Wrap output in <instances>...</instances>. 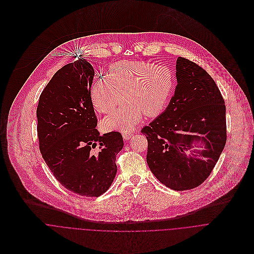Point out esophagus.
Here are the masks:
<instances>
[{
  "label": "esophagus",
  "instance_id": "obj_1",
  "mask_svg": "<svg viewBox=\"0 0 254 254\" xmlns=\"http://www.w3.org/2000/svg\"><path fill=\"white\" fill-rule=\"evenodd\" d=\"M122 135H123V138L125 140H129L133 136V133L132 132H123Z\"/></svg>",
  "mask_w": 254,
  "mask_h": 254
}]
</instances>
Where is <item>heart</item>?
I'll list each match as a JSON object with an SVG mask.
<instances>
[{"instance_id": "obj_1", "label": "heart", "mask_w": 254, "mask_h": 254, "mask_svg": "<svg viewBox=\"0 0 254 254\" xmlns=\"http://www.w3.org/2000/svg\"><path fill=\"white\" fill-rule=\"evenodd\" d=\"M175 84V74L167 66L144 61L119 62L110 67L106 78L93 84L91 102L98 112L108 114L124 98L123 105L102 121V127L106 131H127L139 123L144 114L148 117L161 114Z\"/></svg>"}]
</instances>
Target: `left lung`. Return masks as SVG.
Returning <instances> with one entry per match:
<instances>
[{
  "label": "left lung",
  "mask_w": 254,
  "mask_h": 254,
  "mask_svg": "<svg viewBox=\"0 0 254 254\" xmlns=\"http://www.w3.org/2000/svg\"><path fill=\"white\" fill-rule=\"evenodd\" d=\"M177 86L165 111L142 128L147 164L165 186L183 191L203 183L226 143V107L211 76L178 57ZM198 142V148L194 149Z\"/></svg>",
  "instance_id": "obj_1"
}]
</instances>
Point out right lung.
<instances>
[{"instance_id":"obj_1","label":"right lung","mask_w":254,"mask_h":254,"mask_svg":"<svg viewBox=\"0 0 254 254\" xmlns=\"http://www.w3.org/2000/svg\"><path fill=\"white\" fill-rule=\"evenodd\" d=\"M94 74L83 58L65 65L44 88L37 107L43 159L60 184L84 197H98L109 189L117 172L116 155L124 145L119 132L101 136L96 129Z\"/></svg>"}]
</instances>
